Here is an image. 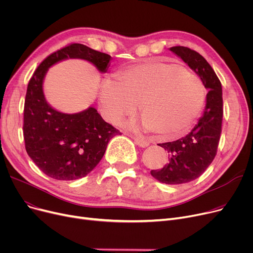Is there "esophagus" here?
Returning <instances> with one entry per match:
<instances>
[{
    "mask_svg": "<svg viewBox=\"0 0 253 253\" xmlns=\"http://www.w3.org/2000/svg\"><path fill=\"white\" fill-rule=\"evenodd\" d=\"M131 137L134 139L135 143L138 145V147H140V148H145V147H148V145L150 144L149 141H148L147 139H145L143 136H141V135H135V136L131 135Z\"/></svg>",
    "mask_w": 253,
    "mask_h": 253,
    "instance_id": "obj_1",
    "label": "esophagus"
}]
</instances>
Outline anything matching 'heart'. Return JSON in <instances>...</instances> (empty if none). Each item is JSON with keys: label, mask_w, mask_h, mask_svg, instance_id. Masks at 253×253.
<instances>
[{"label": "heart", "mask_w": 253, "mask_h": 253, "mask_svg": "<svg viewBox=\"0 0 253 253\" xmlns=\"http://www.w3.org/2000/svg\"><path fill=\"white\" fill-rule=\"evenodd\" d=\"M205 87L184 66L148 61L129 66L102 82L98 101L101 115L112 123L134 115L140 103L145 128L171 138L187 131L201 114ZM134 127L133 122H129Z\"/></svg>", "instance_id": "heart-1"}]
</instances>
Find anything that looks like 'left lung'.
I'll return each instance as SVG.
<instances>
[{
  "instance_id": "1",
  "label": "left lung",
  "mask_w": 253,
  "mask_h": 253,
  "mask_svg": "<svg viewBox=\"0 0 253 253\" xmlns=\"http://www.w3.org/2000/svg\"><path fill=\"white\" fill-rule=\"evenodd\" d=\"M199 76L208 90L203 116L189 134L175 141L159 143L167 151L169 162L151 174L163 183L180 184L192 181L203 174L213 161L221 133L222 89L221 83L206 59L195 50L183 46L171 47Z\"/></svg>"
}]
</instances>
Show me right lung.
Returning a JSON list of instances; mask_svg holds the SVG:
<instances>
[{
	"label": "right lung",
	"mask_w": 253,
	"mask_h": 253,
	"mask_svg": "<svg viewBox=\"0 0 253 253\" xmlns=\"http://www.w3.org/2000/svg\"><path fill=\"white\" fill-rule=\"evenodd\" d=\"M81 58L105 73L112 57L83 44H70L47 56L35 71L26 90L23 110L25 150L46 175L58 180L86 176L103 157L109 141L121 134L90 106L77 114L60 113L47 103L43 80L51 65Z\"/></svg>",
	"instance_id": "right-lung-1"
}]
</instances>
